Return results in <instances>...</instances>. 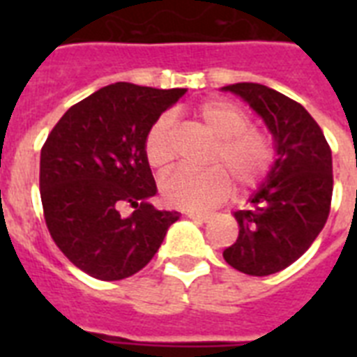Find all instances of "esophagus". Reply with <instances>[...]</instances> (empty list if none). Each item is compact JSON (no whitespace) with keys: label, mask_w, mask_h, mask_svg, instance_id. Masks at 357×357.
Returning a JSON list of instances; mask_svg holds the SVG:
<instances>
[{"label":"esophagus","mask_w":357,"mask_h":357,"mask_svg":"<svg viewBox=\"0 0 357 357\" xmlns=\"http://www.w3.org/2000/svg\"><path fill=\"white\" fill-rule=\"evenodd\" d=\"M187 217L190 220H196V222H207L211 218V215L209 213H187Z\"/></svg>","instance_id":"obj_1"}]
</instances>
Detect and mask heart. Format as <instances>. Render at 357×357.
<instances>
[{"label":"heart","instance_id":"1","mask_svg":"<svg viewBox=\"0 0 357 357\" xmlns=\"http://www.w3.org/2000/svg\"><path fill=\"white\" fill-rule=\"evenodd\" d=\"M195 119L217 139L204 172L178 168L161 179V196L168 206L185 211H204L222 204L234 190L255 189L271 172L276 150L265 129L250 126L248 113L228 100H207L195 109ZM146 162L162 172L174 161V120L161 114L142 140Z\"/></svg>","mask_w":357,"mask_h":357}]
</instances>
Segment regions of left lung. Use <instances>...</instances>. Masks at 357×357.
Returning <instances> with one entry per match:
<instances>
[{
    "instance_id": "left-lung-1",
    "label": "left lung",
    "mask_w": 357,
    "mask_h": 357,
    "mask_svg": "<svg viewBox=\"0 0 357 357\" xmlns=\"http://www.w3.org/2000/svg\"><path fill=\"white\" fill-rule=\"evenodd\" d=\"M265 120L276 142V161L252 207L235 211L238 237L224 259L250 276L287 268L310 248L330 215L332 150L322 129L298 102L259 83L224 86Z\"/></svg>"
}]
</instances>
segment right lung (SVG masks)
<instances>
[{"label": "right lung", "mask_w": 357, "mask_h": 357, "mask_svg": "<svg viewBox=\"0 0 357 357\" xmlns=\"http://www.w3.org/2000/svg\"><path fill=\"white\" fill-rule=\"evenodd\" d=\"M185 89L103 86L55 123L40 150L44 220L59 250L89 276L116 282L144 268L178 211H157L142 140ZM123 205L135 211L123 218Z\"/></svg>", "instance_id": "obj_1"}]
</instances>
